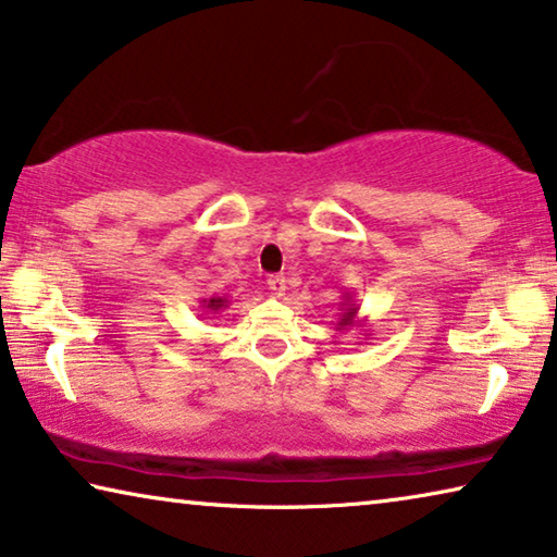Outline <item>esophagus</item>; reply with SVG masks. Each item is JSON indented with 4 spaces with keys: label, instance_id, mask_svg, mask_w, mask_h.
<instances>
[{
    "label": "esophagus",
    "instance_id": "1",
    "mask_svg": "<svg viewBox=\"0 0 557 557\" xmlns=\"http://www.w3.org/2000/svg\"><path fill=\"white\" fill-rule=\"evenodd\" d=\"M269 290H271V294H276V296H284L286 276H281V273H276V276H269Z\"/></svg>",
    "mask_w": 557,
    "mask_h": 557
}]
</instances>
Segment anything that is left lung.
Segmentation results:
<instances>
[{
	"label": "left lung",
	"instance_id": "obj_1",
	"mask_svg": "<svg viewBox=\"0 0 557 557\" xmlns=\"http://www.w3.org/2000/svg\"><path fill=\"white\" fill-rule=\"evenodd\" d=\"M341 298H344V301L338 304L341 313L336 321V331H348L354 326H361V323H358V306L354 304V294H344Z\"/></svg>",
	"mask_w": 557,
	"mask_h": 557
}]
</instances>
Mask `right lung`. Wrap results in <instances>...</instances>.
Instances as JSON below:
<instances>
[{
  "instance_id": "add662e5",
  "label": "right lung",
  "mask_w": 557,
  "mask_h": 557,
  "mask_svg": "<svg viewBox=\"0 0 557 557\" xmlns=\"http://www.w3.org/2000/svg\"><path fill=\"white\" fill-rule=\"evenodd\" d=\"M201 308L207 313H221L224 308H228V298L226 296H211V298H201Z\"/></svg>"
}]
</instances>
